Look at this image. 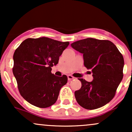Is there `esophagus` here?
I'll return each instance as SVG.
<instances>
[{"label":"esophagus","instance_id":"1","mask_svg":"<svg viewBox=\"0 0 132 132\" xmlns=\"http://www.w3.org/2000/svg\"><path fill=\"white\" fill-rule=\"evenodd\" d=\"M68 80H69V81H71V80L74 79H75V78H74L73 76H71V75H68Z\"/></svg>","mask_w":132,"mask_h":132}]
</instances>
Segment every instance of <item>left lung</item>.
I'll return each mask as SVG.
<instances>
[{
    "mask_svg": "<svg viewBox=\"0 0 132 132\" xmlns=\"http://www.w3.org/2000/svg\"><path fill=\"white\" fill-rule=\"evenodd\" d=\"M71 46L83 54L84 66L91 70L93 80L79 79L81 87L75 92L76 99L83 108L92 110L106 105L113 99L123 78L124 60L112 42L88 38Z\"/></svg>",
    "mask_w": 132,
    "mask_h": 132,
    "instance_id": "obj_1",
    "label": "left lung"
}]
</instances>
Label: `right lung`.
I'll use <instances>...</instances> for the list:
<instances>
[{
  "label": "right lung",
  "instance_id": "obj_1",
  "mask_svg": "<svg viewBox=\"0 0 132 132\" xmlns=\"http://www.w3.org/2000/svg\"><path fill=\"white\" fill-rule=\"evenodd\" d=\"M69 44L47 37L27 38L15 51L13 75L21 95L31 105L46 108L56 102L68 78L54 75L51 67Z\"/></svg>",
  "mask_w": 132,
  "mask_h": 132
}]
</instances>
